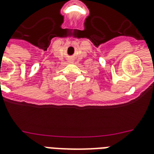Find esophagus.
Segmentation results:
<instances>
[{"instance_id": "obj_1", "label": "esophagus", "mask_w": 154, "mask_h": 154, "mask_svg": "<svg viewBox=\"0 0 154 154\" xmlns=\"http://www.w3.org/2000/svg\"><path fill=\"white\" fill-rule=\"evenodd\" d=\"M69 62H70V63H72V59H70V60H69Z\"/></svg>"}]
</instances>
